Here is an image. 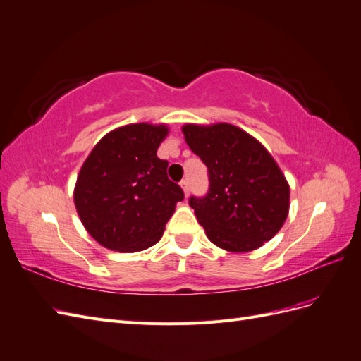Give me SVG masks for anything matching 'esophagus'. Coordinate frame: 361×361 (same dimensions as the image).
<instances>
[{
  "label": "esophagus",
  "mask_w": 361,
  "mask_h": 361,
  "mask_svg": "<svg viewBox=\"0 0 361 361\" xmlns=\"http://www.w3.org/2000/svg\"><path fill=\"white\" fill-rule=\"evenodd\" d=\"M180 187H182V190H183V192H185V196L188 197V194H190V183H188V180L183 179V180L180 182Z\"/></svg>",
  "instance_id": "34e87169"
}]
</instances>
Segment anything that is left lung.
Returning a JSON list of instances; mask_svg holds the SVG:
<instances>
[{"label": "left lung", "instance_id": "1", "mask_svg": "<svg viewBox=\"0 0 361 361\" xmlns=\"http://www.w3.org/2000/svg\"><path fill=\"white\" fill-rule=\"evenodd\" d=\"M185 141L208 167L209 190L190 207L214 245L250 252L274 238L290 208V187L271 154L237 126L185 124Z\"/></svg>", "mask_w": 361, "mask_h": 361}]
</instances>
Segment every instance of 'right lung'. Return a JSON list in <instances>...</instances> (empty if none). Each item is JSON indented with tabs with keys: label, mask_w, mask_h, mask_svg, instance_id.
<instances>
[{
	"label": "right lung",
	"mask_w": 361,
	"mask_h": 361,
	"mask_svg": "<svg viewBox=\"0 0 361 361\" xmlns=\"http://www.w3.org/2000/svg\"><path fill=\"white\" fill-rule=\"evenodd\" d=\"M165 124H128L106 133L83 162L74 188L77 214L90 235L118 252L157 245L183 191L167 176L158 147Z\"/></svg>",
	"instance_id": "right-lung-1"
}]
</instances>
